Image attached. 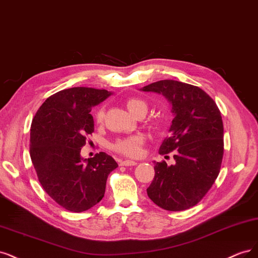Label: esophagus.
<instances>
[{"mask_svg":"<svg viewBox=\"0 0 258 258\" xmlns=\"http://www.w3.org/2000/svg\"><path fill=\"white\" fill-rule=\"evenodd\" d=\"M137 163L135 162V161H122L121 163H120V165L121 166H135Z\"/></svg>","mask_w":258,"mask_h":258,"instance_id":"34e87169","label":"esophagus"}]
</instances>
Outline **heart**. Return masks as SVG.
I'll return each instance as SVG.
<instances>
[{
    "instance_id": "1",
    "label": "heart",
    "mask_w": 258,
    "mask_h": 258,
    "mask_svg": "<svg viewBox=\"0 0 258 258\" xmlns=\"http://www.w3.org/2000/svg\"><path fill=\"white\" fill-rule=\"evenodd\" d=\"M126 107L128 108V110L135 114L140 110H145L147 111V104L139 97H128L125 101ZM105 118V108L101 107L98 108L96 113H95V121L96 123L101 124L103 123ZM145 143V139L141 135H135V136H131L127 138H123L119 139L115 141V143L112 145V149L120 154H123L128 157H137L143 152V145Z\"/></svg>"
}]
</instances>
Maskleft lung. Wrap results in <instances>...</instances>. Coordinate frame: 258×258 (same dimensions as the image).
<instances>
[{
  "mask_svg": "<svg viewBox=\"0 0 258 258\" xmlns=\"http://www.w3.org/2000/svg\"><path fill=\"white\" fill-rule=\"evenodd\" d=\"M143 90L167 97L174 114L170 135L160 147L162 155L173 152L174 164H155L148 196L165 210L189 209L206 196L220 173L224 154L221 111L204 90L184 82L160 80Z\"/></svg>",
  "mask_w": 258,
  "mask_h": 258,
  "instance_id": "8db88e82",
  "label": "left lung"
}]
</instances>
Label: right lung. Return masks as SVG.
I'll return each mask as SVG.
<instances>
[{"mask_svg": "<svg viewBox=\"0 0 258 258\" xmlns=\"http://www.w3.org/2000/svg\"><path fill=\"white\" fill-rule=\"evenodd\" d=\"M110 93L75 87L49 96L31 124L30 155L39 183L64 209L82 212L102 201L106 181L118 164L99 152L81 159V148L94 132L92 107Z\"/></svg>", "mask_w": 258, "mask_h": 258, "instance_id": "1", "label": "right lung"}]
</instances>
